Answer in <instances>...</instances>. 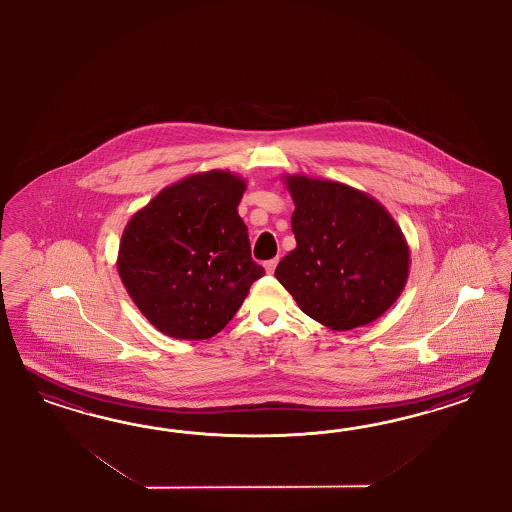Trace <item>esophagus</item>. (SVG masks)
Listing matches in <instances>:
<instances>
[{
    "label": "esophagus",
    "instance_id": "obj_1",
    "mask_svg": "<svg viewBox=\"0 0 512 512\" xmlns=\"http://www.w3.org/2000/svg\"><path fill=\"white\" fill-rule=\"evenodd\" d=\"M276 266H278V257H276V259H270V261H266V263H264V268H266V272H268V274H274Z\"/></svg>",
    "mask_w": 512,
    "mask_h": 512
}]
</instances>
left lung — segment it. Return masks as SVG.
Segmentation results:
<instances>
[{
  "mask_svg": "<svg viewBox=\"0 0 512 512\" xmlns=\"http://www.w3.org/2000/svg\"><path fill=\"white\" fill-rule=\"evenodd\" d=\"M296 248L276 278L298 308L330 330L370 325L402 295L409 246L387 208L355 187L283 174Z\"/></svg>",
  "mask_w": 512,
  "mask_h": 512,
  "instance_id": "obj_1",
  "label": "left lung"
}]
</instances>
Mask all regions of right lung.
Listing matches in <instances>:
<instances>
[{"mask_svg": "<svg viewBox=\"0 0 512 512\" xmlns=\"http://www.w3.org/2000/svg\"><path fill=\"white\" fill-rule=\"evenodd\" d=\"M246 180L189 174L161 189L125 225L118 274L152 325L176 340H208L242 306L264 268L238 216Z\"/></svg>", "mask_w": 512, "mask_h": 512, "instance_id": "1", "label": "right lung"}]
</instances>
